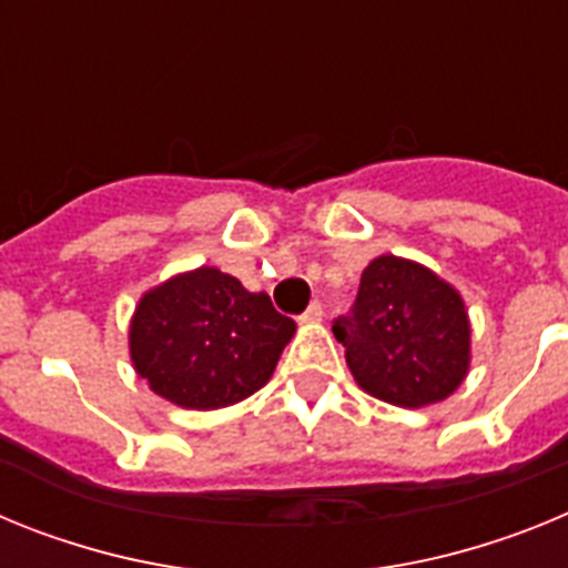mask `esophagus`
Returning <instances> with one entry per match:
<instances>
[{
  "instance_id": "esophagus-1",
  "label": "esophagus",
  "mask_w": 568,
  "mask_h": 568,
  "mask_svg": "<svg viewBox=\"0 0 568 568\" xmlns=\"http://www.w3.org/2000/svg\"><path fill=\"white\" fill-rule=\"evenodd\" d=\"M321 315H324V307H321V301H313L304 313H301V321L304 324H315V321H321Z\"/></svg>"
}]
</instances>
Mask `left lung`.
Segmentation results:
<instances>
[{
    "label": "left lung",
    "instance_id": "obj_1",
    "mask_svg": "<svg viewBox=\"0 0 568 568\" xmlns=\"http://www.w3.org/2000/svg\"><path fill=\"white\" fill-rule=\"evenodd\" d=\"M361 389L395 406L438 404L469 369L464 301L433 270L381 255L361 273L353 310L333 321Z\"/></svg>",
    "mask_w": 568,
    "mask_h": 568
}]
</instances>
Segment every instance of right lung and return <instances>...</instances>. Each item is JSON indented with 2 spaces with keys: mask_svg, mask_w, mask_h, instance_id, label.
<instances>
[{
  "mask_svg": "<svg viewBox=\"0 0 568 568\" xmlns=\"http://www.w3.org/2000/svg\"><path fill=\"white\" fill-rule=\"evenodd\" d=\"M295 321L267 293L199 267L150 290L130 324V358L155 395L187 409H219L267 384Z\"/></svg>",
  "mask_w": 568,
  "mask_h": 568,
  "instance_id": "add662e5",
  "label": "right lung"
}]
</instances>
